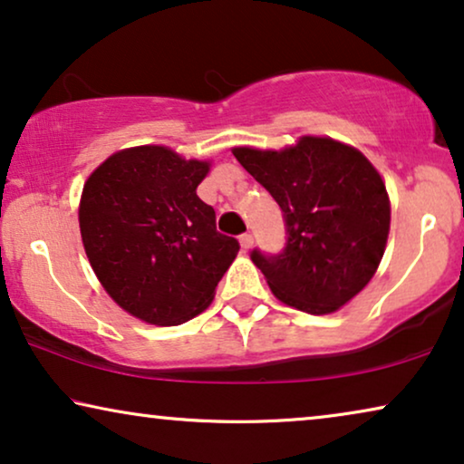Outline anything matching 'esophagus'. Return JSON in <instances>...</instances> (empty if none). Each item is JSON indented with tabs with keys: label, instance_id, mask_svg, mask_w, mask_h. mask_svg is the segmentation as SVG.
Segmentation results:
<instances>
[{
	"label": "esophagus",
	"instance_id": "obj_1",
	"mask_svg": "<svg viewBox=\"0 0 464 464\" xmlns=\"http://www.w3.org/2000/svg\"><path fill=\"white\" fill-rule=\"evenodd\" d=\"M238 240H240V246H243V249H251V246H253V237L249 232L240 234Z\"/></svg>",
	"mask_w": 464,
	"mask_h": 464
}]
</instances>
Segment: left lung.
Instances as JSON below:
<instances>
[{"label":"left lung","instance_id":"8db88e82","mask_svg":"<svg viewBox=\"0 0 464 464\" xmlns=\"http://www.w3.org/2000/svg\"><path fill=\"white\" fill-rule=\"evenodd\" d=\"M285 213L281 256L251 253L276 300L308 314L346 306L376 275L391 230L382 175L353 145L304 135L283 150L232 148Z\"/></svg>","mask_w":464,"mask_h":464}]
</instances>
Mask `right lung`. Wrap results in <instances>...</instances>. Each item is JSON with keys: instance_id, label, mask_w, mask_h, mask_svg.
<instances>
[{"instance_id": "right-lung-1", "label": "right lung", "mask_w": 464, "mask_h": 464, "mask_svg": "<svg viewBox=\"0 0 464 464\" xmlns=\"http://www.w3.org/2000/svg\"><path fill=\"white\" fill-rule=\"evenodd\" d=\"M208 169L211 160L167 145H137L101 162L82 189L88 262L111 300L150 325H179L208 308L240 249L196 194Z\"/></svg>"}]
</instances>
